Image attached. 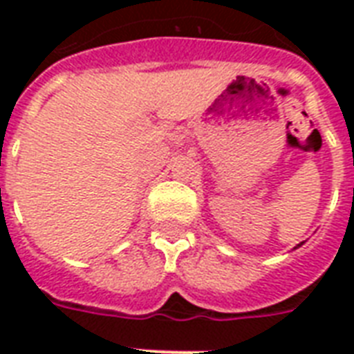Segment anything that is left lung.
<instances>
[{
  "mask_svg": "<svg viewBox=\"0 0 354 354\" xmlns=\"http://www.w3.org/2000/svg\"><path fill=\"white\" fill-rule=\"evenodd\" d=\"M297 246H301V244H297Z\"/></svg>",
  "mask_w": 354,
  "mask_h": 354,
  "instance_id": "8db88e82",
  "label": "left lung"
}]
</instances>
